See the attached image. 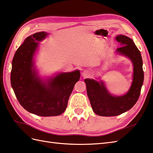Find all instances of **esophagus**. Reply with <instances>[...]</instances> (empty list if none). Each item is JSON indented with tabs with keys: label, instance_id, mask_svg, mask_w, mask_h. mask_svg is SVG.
<instances>
[{
	"label": "esophagus",
	"instance_id": "34e87169",
	"mask_svg": "<svg viewBox=\"0 0 153 153\" xmlns=\"http://www.w3.org/2000/svg\"><path fill=\"white\" fill-rule=\"evenodd\" d=\"M90 75H91V72H90V71L88 70H85L82 72V76L84 77H87L88 76H90Z\"/></svg>",
	"mask_w": 153,
	"mask_h": 153
}]
</instances>
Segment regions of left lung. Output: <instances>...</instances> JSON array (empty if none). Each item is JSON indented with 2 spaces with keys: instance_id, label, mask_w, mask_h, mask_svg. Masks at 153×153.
<instances>
[{
  "instance_id": "left-lung-1",
  "label": "left lung",
  "mask_w": 153,
  "mask_h": 153,
  "mask_svg": "<svg viewBox=\"0 0 153 153\" xmlns=\"http://www.w3.org/2000/svg\"><path fill=\"white\" fill-rule=\"evenodd\" d=\"M116 40L121 46L116 49V53L128 58L132 63V82L126 94L115 96L109 93L102 80H84L92 109L100 116H117L128 111L137 102L143 83V60L139 49L132 39L125 35H118Z\"/></svg>"
}]
</instances>
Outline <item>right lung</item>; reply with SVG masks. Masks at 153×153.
I'll return each mask as SVG.
<instances>
[{"mask_svg":"<svg viewBox=\"0 0 153 153\" xmlns=\"http://www.w3.org/2000/svg\"><path fill=\"white\" fill-rule=\"evenodd\" d=\"M39 32L28 36L12 60L11 85L21 106L42 117L57 116L65 111L74 85L80 78L79 70L60 72L44 79L38 75L34 55L40 43L48 36Z\"/></svg>","mask_w":153,"mask_h":153,"instance_id":"obj_1","label":"right lung"}]
</instances>
